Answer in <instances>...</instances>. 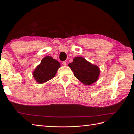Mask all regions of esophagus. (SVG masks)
<instances>
[{
    "instance_id": "esophagus-1",
    "label": "esophagus",
    "mask_w": 134,
    "mask_h": 134,
    "mask_svg": "<svg viewBox=\"0 0 134 134\" xmlns=\"http://www.w3.org/2000/svg\"><path fill=\"white\" fill-rule=\"evenodd\" d=\"M63 65H64V66H66L67 63H66V62H63Z\"/></svg>"
}]
</instances>
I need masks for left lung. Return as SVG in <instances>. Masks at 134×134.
<instances>
[{"label":"left lung","mask_w":134,"mask_h":134,"mask_svg":"<svg viewBox=\"0 0 134 134\" xmlns=\"http://www.w3.org/2000/svg\"><path fill=\"white\" fill-rule=\"evenodd\" d=\"M75 77L85 85H91L98 80L99 68L92 64L82 57H75L73 62L69 64Z\"/></svg>","instance_id":"1"}]
</instances>
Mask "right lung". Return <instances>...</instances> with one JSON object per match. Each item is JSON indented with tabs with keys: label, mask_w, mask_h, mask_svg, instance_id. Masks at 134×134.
<instances>
[{
	"label": "right lung",
	"mask_w": 134,
	"mask_h": 134,
	"mask_svg": "<svg viewBox=\"0 0 134 134\" xmlns=\"http://www.w3.org/2000/svg\"><path fill=\"white\" fill-rule=\"evenodd\" d=\"M60 67V63L51 56L44 57L38 65L36 68L33 75L36 81L42 84L55 76L58 69Z\"/></svg>",
	"instance_id": "1"
}]
</instances>
